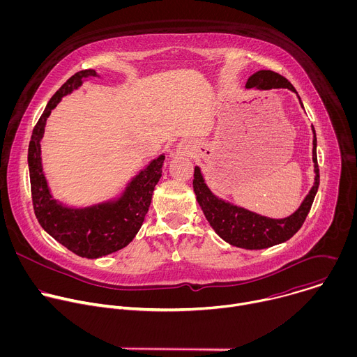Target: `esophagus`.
<instances>
[{
  "label": "esophagus",
  "instance_id": "esophagus-1",
  "mask_svg": "<svg viewBox=\"0 0 357 357\" xmlns=\"http://www.w3.org/2000/svg\"><path fill=\"white\" fill-rule=\"evenodd\" d=\"M188 152V148H185V146H179V154H186Z\"/></svg>",
  "mask_w": 357,
  "mask_h": 357
}]
</instances>
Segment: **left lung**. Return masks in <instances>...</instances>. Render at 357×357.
I'll return each instance as SVG.
<instances>
[{"instance_id": "obj_1", "label": "left lung", "mask_w": 357, "mask_h": 357, "mask_svg": "<svg viewBox=\"0 0 357 357\" xmlns=\"http://www.w3.org/2000/svg\"><path fill=\"white\" fill-rule=\"evenodd\" d=\"M259 89V90H271V89H288L294 93L296 90L294 86L281 75L273 70H259L251 75L245 83V89ZM298 96V93H296ZM299 98L301 107L303 105ZM314 141H312V161H314V172L315 181L310 190L305 196L299 208L284 219H271L267 216H261L256 212L247 211L241 206L234 205L219 196H216L203 178L200 168L195 167L193 174V190L196 195V200L202 208L205 218L208 219L212 229L216 231L219 237H222L226 243L245 248V250H261L268 248L275 244H281L289 240L302 226L307 219L311 206L314 203L315 195L319 188V168L317 158V134L312 126Z\"/></svg>"}]
</instances>
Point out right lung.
Returning a JSON list of instances; mask_svg holds the SVG:
<instances>
[{
	"instance_id": "add662e5",
	"label": "right lung",
	"mask_w": 357,
	"mask_h": 357,
	"mask_svg": "<svg viewBox=\"0 0 357 357\" xmlns=\"http://www.w3.org/2000/svg\"><path fill=\"white\" fill-rule=\"evenodd\" d=\"M89 77H100L87 69L73 75L49 100L38 120L28 148V165L35 216L42 229L58 243L84 259H100L128 245L142 226L152 193L162 176L165 155L152 160L110 200L86 208L66 206L54 199L42 168L40 141L46 120L62 97L77 90Z\"/></svg>"
}]
</instances>
